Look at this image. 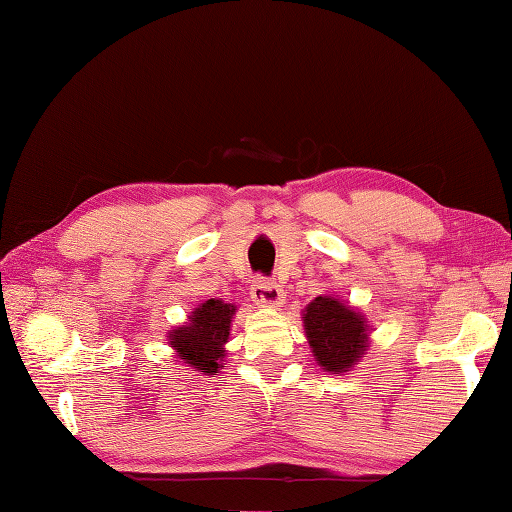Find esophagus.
I'll return each instance as SVG.
<instances>
[{
  "label": "esophagus",
  "instance_id": "obj_1",
  "mask_svg": "<svg viewBox=\"0 0 512 512\" xmlns=\"http://www.w3.org/2000/svg\"><path fill=\"white\" fill-rule=\"evenodd\" d=\"M250 297H253L255 303L259 306H268V308H279L281 303L286 301L284 290H281L275 281H270L266 277H257L250 286Z\"/></svg>",
  "mask_w": 512,
  "mask_h": 512
}]
</instances>
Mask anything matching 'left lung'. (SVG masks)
Listing matches in <instances>:
<instances>
[{
    "label": "left lung",
    "instance_id": "1",
    "mask_svg": "<svg viewBox=\"0 0 512 512\" xmlns=\"http://www.w3.org/2000/svg\"><path fill=\"white\" fill-rule=\"evenodd\" d=\"M303 325L314 356L325 372H347L367 347L361 314L332 297H317L303 312Z\"/></svg>",
    "mask_w": 512,
    "mask_h": 512
}]
</instances>
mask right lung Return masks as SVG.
I'll list each match as a JSON object with an SVG mask.
<instances>
[{"instance_id":"1","label":"right lung","mask_w":512,"mask_h":512,"mask_svg":"<svg viewBox=\"0 0 512 512\" xmlns=\"http://www.w3.org/2000/svg\"><path fill=\"white\" fill-rule=\"evenodd\" d=\"M235 306L220 299L204 301L189 317V323L169 334L173 350L191 367L204 374H217L220 358H224V343L228 341Z\"/></svg>"}]
</instances>
